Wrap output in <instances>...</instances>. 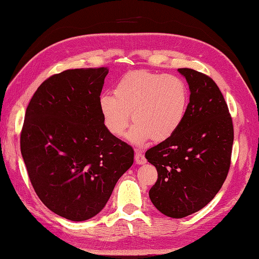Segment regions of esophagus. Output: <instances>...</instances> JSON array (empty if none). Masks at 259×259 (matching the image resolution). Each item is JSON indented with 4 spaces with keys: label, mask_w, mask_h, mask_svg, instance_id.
<instances>
[{
    "label": "esophagus",
    "mask_w": 259,
    "mask_h": 259,
    "mask_svg": "<svg viewBox=\"0 0 259 259\" xmlns=\"http://www.w3.org/2000/svg\"><path fill=\"white\" fill-rule=\"evenodd\" d=\"M135 160H136V163L137 164H144L147 162V159H146V157H144V155L140 152V151H136V154H135Z\"/></svg>",
    "instance_id": "1"
}]
</instances>
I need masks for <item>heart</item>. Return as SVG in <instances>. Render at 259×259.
<instances>
[{"label":"heart","instance_id":"b5f03b06","mask_svg":"<svg viewBox=\"0 0 259 259\" xmlns=\"http://www.w3.org/2000/svg\"><path fill=\"white\" fill-rule=\"evenodd\" d=\"M188 104V87L181 78L138 70L117 82L113 97L101 96L99 110L106 128L115 137L124 134L132 117L135 125L128 139L141 144L171 138L184 121Z\"/></svg>","mask_w":259,"mask_h":259}]
</instances>
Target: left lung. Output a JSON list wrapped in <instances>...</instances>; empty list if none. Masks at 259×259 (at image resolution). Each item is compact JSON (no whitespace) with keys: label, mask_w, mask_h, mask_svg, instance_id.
Wrapping results in <instances>:
<instances>
[{"label":"left lung","mask_w":259,"mask_h":259,"mask_svg":"<svg viewBox=\"0 0 259 259\" xmlns=\"http://www.w3.org/2000/svg\"><path fill=\"white\" fill-rule=\"evenodd\" d=\"M190 88L184 121L169 139L146 152L157 167L150 200L169 218L200 211L221 190L231 165L234 129L220 88L211 77L179 68Z\"/></svg>","instance_id":"obj_1"}]
</instances>
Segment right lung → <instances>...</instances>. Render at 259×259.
<instances>
[{
    "label": "right lung",
    "mask_w": 259,
    "mask_h": 259,
    "mask_svg": "<svg viewBox=\"0 0 259 259\" xmlns=\"http://www.w3.org/2000/svg\"><path fill=\"white\" fill-rule=\"evenodd\" d=\"M107 67L68 69L51 76L27 106L21 152L39 200L74 222L105 207L134 149L111 135L99 99Z\"/></svg>",
    "instance_id": "right-lung-1"
}]
</instances>
